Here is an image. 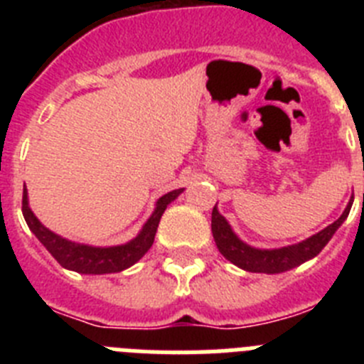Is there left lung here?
Instances as JSON below:
<instances>
[{
  "instance_id": "left-lung-1",
  "label": "left lung",
  "mask_w": 364,
  "mask_h": 364,
  "mask_svg": "<svg viewBox=\"0 0 364 364\" xmlns=\"http://www.w3.org/2000/svg\"><path fill=\"white\" fill-rule=\"evenodd\" d=\"M353 204V198L348 202L346 210L343 211L339 218L333 224L321 230L319 233L311 235L306 240H301L297 244L284 247H275V250H262V247H253L239 239V235L231 230L230 222L222 217L217 210V204L211 213V233H213L215 244L218 252L224 255L235 266H239L244 272L252 273H282L291 268H297L302 262L314 259L321 253L324 246L330 242L341 224L346 220L350 213V208Z\"/></svg>"
}]
</instances>
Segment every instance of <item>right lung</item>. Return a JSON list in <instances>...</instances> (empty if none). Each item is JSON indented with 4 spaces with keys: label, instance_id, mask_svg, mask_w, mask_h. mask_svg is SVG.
<instances>
[{
    "label": "right lung",
    "instance_id": "obj_1",
    "mask_svg": "<svg viewBox=\"0 0 364 364\" xmlns=\"http://www.w3.org/2000/svg\"><path fill=\"white\" fill-rule=\"evenodd\" d=\"M182 189H173V191L166 193L156 200L154 204V211L151 217L147 218L142 230L138 231L134 239L129 242L118 244V246H89V244L73 242L69 239H63L62 235L54 233L49 228H45L38 217L32 213L28 208V193L27 188H23V217L27 222L28 230L36 235V239L47 247V252L54 257L65 269L70 272H78L83 275H104V273H118L124 269L131 268L134 262L142 259L149 247L154 242V235H156V228L162 218L164 211L180 193Z\"/></svg>",
    "mask_w": 364,
    "mask_h": 364
}]
</instances>
